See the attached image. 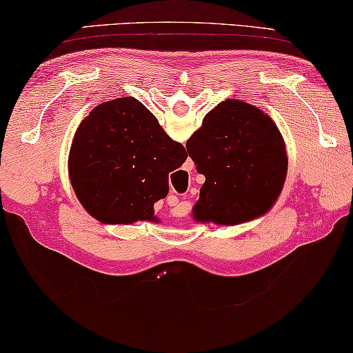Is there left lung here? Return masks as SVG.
I'll use <instances>...</instances> for the list:
<instances>
[{"label": "left lung", "instance_id": "1", "mask_svg": "<svg viewBox=\"0 0 353 353\" xmlns=\"http://www.w3.org/2000/svg\"><path fill=\"white\" fill-rule=\"evenodd\" d=\"M205 176L192 218L234 226L270 210L288 170L283 137L275 122L242 100L221 101L186 141Z\"/></svg>", "mask_w": 353, "mask_h": 353}]
</instances>
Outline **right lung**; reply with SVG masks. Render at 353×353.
<instances>
[{"instance_id":"right-lung-1","label":"right lung","mask_w":353,"mask_h":353,"mask_svg":"<svg viewBox=\"0 0 353 353\" xmlns=\"http://www.w3.org/2000/svg\"><path fill=\"white\" fill-rule=\"evenodd\" d=\"M188 152L134 97L105 101L81 122L68 157L76 197L108 224L156 221L154 203L168 192V173Z\"/></svg>"}]
</instances>
